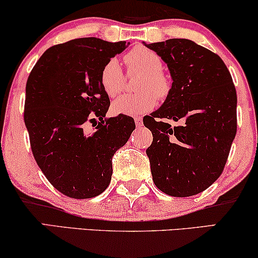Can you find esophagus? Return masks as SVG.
Here are the masks:
<instances>
[{
    "label": "esophagus",
    "mask_w": 258,
    "mask_h": 258,
    "mask_svg": "<svg viewBox=\"0 0 258 258\" xmlns=\"http://www.w3.org/2000/svg\"><path fill=\"white\" fill-rule=\"evenodd\" d=\"M135 123H136V126H142L143 119L141 118V117H135Z\"/></svg>",
    "instance_id": "esophagus-1"
}]
</instances>
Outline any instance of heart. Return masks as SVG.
I'll use <instances>...</instances> for the list:
<instances>
[{"instance_id":"heart-1","label":"heart","mask_w":258,"mask_h":258,"mask_svg":"<svg viewBox=\"0 0 258 258\" xmlns=\"http://www.w3.org/2000/svg\"><path fill=\"white\" fill-rule=\"evenodd\" d=\"M130 73H140L143 78L140 82L137 95H124L115 99L111 111L115 115L136 116L148 112L155 108L159 98L165 99L172 90V80L162 71V60L152 49L137 46L124 56ZM100 85L105 93L115 97L123 90L125 76L118 59L111 58L103 66L99 76Z\"/></svg>"}]
</instances>
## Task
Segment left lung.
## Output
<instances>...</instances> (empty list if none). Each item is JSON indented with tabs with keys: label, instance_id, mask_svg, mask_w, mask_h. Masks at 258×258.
<instances>
[{
	"label": "left lung",
	"instance_id": "8db88e82",
	"mask_svg": "<svg viewBox=\"0 0 258 258\" xmlns=\"http://www.w3.org/2000/svg\"><path fill=\"white\" fill-rule=\"evenodd\" d=\"M145 43L161 56L172 90L160 108L143 118L153 134L146 150L153 181L172 197H190L222 174L237 132V95L219 55L188 39ZM161 118L183 126L171 128Z\"/></svg>",
	"mask_w": 258,
	"mask_h": 258
}]
</instances>
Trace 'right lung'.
Masks as SVG:
<instances>
[{"instance_id": "add662e5", "label": "right lung", "mask_w": 258, "mask_h": 258, "mask_svg": "<svg viewBox=\"0 0 258 258\" xmlns=\"http://www.w3.org/2000/svg\"><path fill=\"white\" fill-rule=\"evenodd\" d=\"M130 42L80 38L52 46L40 56L26 84L25 124L33 155L62 195L88 199L111 181L112 156L135 129L130 116L104 121L110 99L100 71ZM97 116L95 132L86 123Z\"/></svg>"}]
</instances>
